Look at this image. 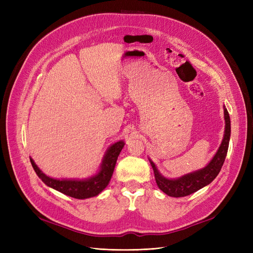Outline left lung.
Here are the masks:
<instances>
[{"label": "left lung", "instance_id": "8db88e82", "mask_svg": "<svg viewBox=\"0 0 253 253\" xmlns=\"http://www.w3.org/2000/svg\"><path fill=\"white\" fill-rule=\"evenodd\" d=\"M224 114L226 122L224 139L221 141V144L219 149L217 150L216 154L214 155L209 165L204 168V169L187 174L177 179H168L164 177V176H162V174H160L156 169L155 165L150 160L153 170H154V176L157 186L167 195L172 197H182L190 195L196 192L197 190L209 185V183L218 175L225 162L231 134L230 117H229V113L227 109H224Z\"/></svg>", "mask_w": 253, "mask_h": 253}]
</instances>
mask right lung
<instances>
[{
    "mask_svg": "<svg viewBox=\"0 0 253 253\" xmlns=\"http://www.w3.org/2000/svg\"><path fill=\"white\" fill-rule=\"evenodd\" d=\"M124 141H118L111 145V148L106 152L103 158L100 171L98 172V174L93 176V177L84 180L53 179L42 173V171L37 167L32 158H30V163H32V166L37 175L42 179L45 185L65 195L78 198V200H84V198H89L98 195L109 185L115 166H116L117 158L122 148H124Z\"/></svg>",
    "mask_w": 253,
    "mask_h": 253,
    "instance_id": "1",
    "label": "right lung"
}]
</instances>
